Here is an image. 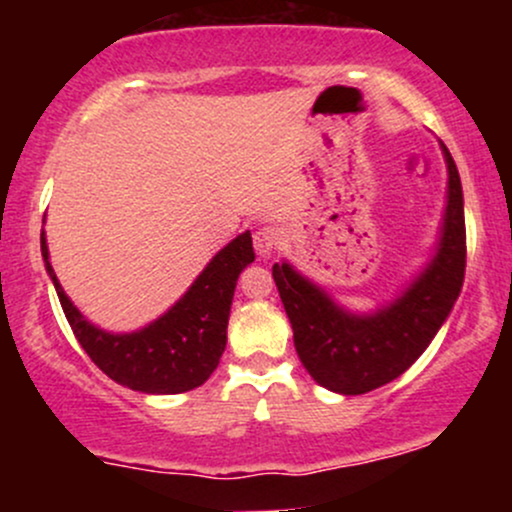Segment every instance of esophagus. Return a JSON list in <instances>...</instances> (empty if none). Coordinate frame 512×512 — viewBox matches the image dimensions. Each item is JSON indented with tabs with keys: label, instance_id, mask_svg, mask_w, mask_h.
I'll list each match as a JSON object with an SVG mask.
<instances>
[{
	"label": "esophagus",
	"instance_id": "1",
	"mask_svg": "<svg viewBox=\"0 0 512 512\" xmlns=\"http://www.w3.org/2000/svg\"><path fill=\"white\" fill-rule=\"evenodd\" d=\"M279 243V236H276V228L272 226H262L257 228L255 236H252V245H255L257 255L260 257H269Z\"/></svg>",
	"mask_w": 512,
	"mask_h": 512
}]
</instances>
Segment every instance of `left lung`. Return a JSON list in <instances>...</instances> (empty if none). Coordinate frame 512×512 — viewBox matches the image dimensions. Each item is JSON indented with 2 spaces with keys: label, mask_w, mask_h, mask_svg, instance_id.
<instances>
[{
  "label": "left lung",
  "mask_w": 512,
  "mask_h": 512,
  "mask_svg": "<svg viewBox=\"0 0 512 512\" xmlns=\"http://www.w3.org/2000/svg\"><path fill=\"white\" fill-rule=\"evenodd\" d=\"M440 149L448 166V192L436 250L392 301L354 313L289 260L272 267L296 354L310 378L327 390L366 395L392 383L428 349L460 296L467 255L462 182L450 151L445 144Z\"/></svg>",
  "instance_id": "obj_1"
}]
</instances>
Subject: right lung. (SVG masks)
Segmentation results:
<instances>
[{"label":"right lung","instance_id":"1","mask_svg":"<svg viewBox=\"0 0 512 512\" xmlns=\"http://www.w3.org/2000/svg\"><path fill=\"white\" fill-rule=\"evenodd\" d=\"M40 252L64 315L91 361L115 383L144 395H178L207 383L226 349V327L238 276L255 262L250 231L240 233L211 257L190 289L166 313L142 330L108 332L93 325L64 293L50 264L45 231L40 233Z\"/></svg>","mask_w":512,"mask_h":512}]
</instances>
